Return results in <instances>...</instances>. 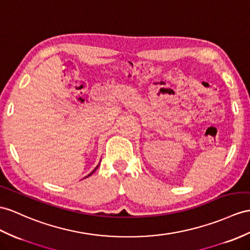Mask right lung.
I'll use <instances>...</instances> for the list:
<instances>
[{
	"instance_id": "1",
	"label": "right lung",
	"mask_w": 250,
	"mask_h": 250,
	"mask_svg": "<svg viewBox=\"0 0 250 250\" xmlns=\"http://www.w3.org/2000/svg\"><path fill=\"white\" fill-rule=\"evenodd\" d=\"M100 167V164H99V166H97V167H95V168L93 169V171H92V172H91V173H90V174H89V175L87 176V177H89V176H91V175H92V174H93V173H94V172L96 171V169H97V167ZM84 178H86V177H84Z\"/></svg>"
}]
</instances>
